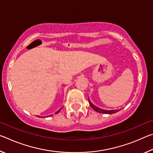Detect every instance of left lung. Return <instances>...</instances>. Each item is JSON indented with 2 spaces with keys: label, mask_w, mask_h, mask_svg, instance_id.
Segmentation results:
<instances>
[{
  "label": "left lung",
  "mask_w": 153,
  "mask_h": 153,
  "mask_svg": "<svg viewBox=\"0 0 153 153\" xmlns=\"http://www.w3.org/2000/svg\"><path fill=\"white\" fill-rule=\"evenodd\" d=\"M88 100L89 104H90V106H91V107L93 108V109L95 110L96 111H97V112H98V113H105V114H113V113H115L118 112L119 111H120V110H118V109H116V110H111V111L102 109V108H98V107H96L95 105H93L92 103L91 102V101H90V100L89 98H88Z\"/></svg>",
  "instance_id": "left-lung-1"
}]
</instances>
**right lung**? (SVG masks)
<instances>
[{"instance_id":"1","label":"right lung","mask_w":153,"mask_h":153,"mask_svg":"<svg viewBox=\"0 0 153 153\" xmlns=\"http://www.w3.org/2000/svg\"><path fill=\"white\" fill-rule=\"evenodd\" d=\"M61 108H60V109H59V111H56V112L55 113V114H56V113H58L59 112V111H60V110H61ZM50 116H51V115H49V117H50ZM38 117H40V116H38ZM47 117H48V116H47Z\"/></svg>"}]
</instances>
